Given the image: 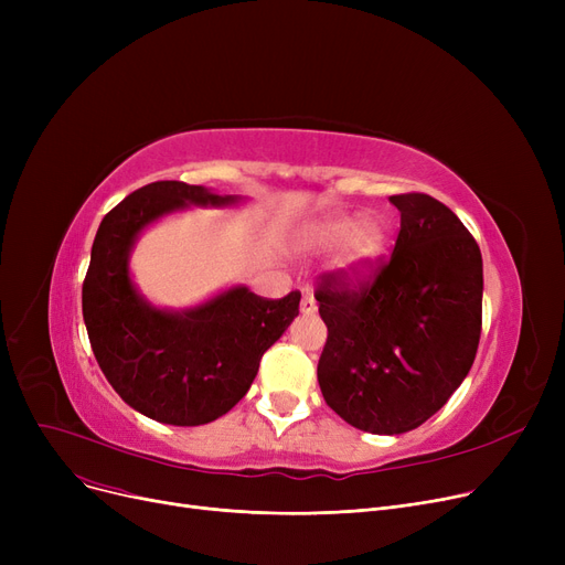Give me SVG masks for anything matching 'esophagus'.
Returning a JSON list of instances; mask_svg holds the SVG:
<instances>
[{
    "label": "esophagus",
    "mask_w": 565,
    "mask_h": 565,
    "mask_svg": "<svg viewBox=\"0 0 565 565\" xmlns=\"http://www.w3.org/2000/svg\"><path fill=\"white\" fill-rule=\"evenodd\" d=\"M316 300H313V295L307 290L305 295H302V302H300V311L305 313V316H313L316 313Z\"/></svg>",
    "instance_id": "34e87169"
}]
</instances>
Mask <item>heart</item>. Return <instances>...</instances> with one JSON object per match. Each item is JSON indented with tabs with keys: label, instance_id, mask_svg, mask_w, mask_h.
Wrapping results in <instances>:
<instances>
[{
	"label": "heart",
	"instance_id": "1",
	"mask_svg": "<svg viewBox=\"0 0 565 565\" xmlns=\"http://www.w3.org/2000/svg\"><path fill=\"white\" fill-rule=\"evenodd\" d=\"M302 245L313 252L339 249L337 273L358 284L371 279L390 252V228L377 215L332 213L302 233Z\"/></svg>",
	"mask_w": 565,
	"mask_h": 565
}]
</instances>
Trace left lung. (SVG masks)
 <instances>
[{"label": "left lung", "instance_id": "left-lung-1", "mask_svg": "<svg viewBox=\"0 0 565 565\" xmlns=\"http://www.w3.org/2000/svg\"><path fill=\"white\" fill-rule=\"evenodd\" d=\"M392 260L352 290H316L328 343L318 384L343 422L401 435L428 422L467 377L481 339L483 258L454 211L428 194H396Z\"/></svg>", "mask_w": 565, "mask_h": 565}]
</instances>
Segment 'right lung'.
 I'll list each match as a JSON object with an SVG mask.
<instances>
[{
    "label": "right lung",
    "mask_w": 565,
    "mask_h": 565,
    "mask_svg": "<svg viewBox=\"0 0 565 565\" xmlns=\"http://www.w3.org/2000/svg\"><path fill=\"white\" fill-rule=\"evenodd\" d=\"M243 203L237 194L158 181L100 222L82 286L84 324L114 392L148 419L169 426L220 419L249 392L263 352L300 313V292L265 300L245 284L185 309L158 307L137 288L130 256L146 228L192 205Z\"/></svg>",
    "instance_id": "1"
}]
</instances>
